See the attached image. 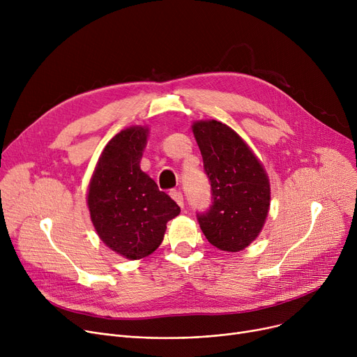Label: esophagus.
<instances>
[{"instance_id":"34e87169","label":"esophagus","mask_w":357,"mask_h":357,"mask_svg":"<svg viewBox=\"0 0 357 357\" xmlns=\"http://www.w3.org/2000/svg\"><path fill=\"white\" fill-rule=\"evenodd\" d=\"M171 197L175 199V202L179 205V207H183V197H182V192L179 190H172Z\"/></svg>"}]
</instances>
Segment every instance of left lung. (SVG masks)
<instances>
[{"instance_id": "8db88e82", "label": "left lung", "mask_w": 357, "mask_h": 357, "mask_svg": "<svg viewBox=\"0 0 357 357\" xmlns=\"http://www.w3.org/2000/svg\"><path fill=\"white\" fill-rule=\"evenodd\" d=\"M192 131L211 182L210 210L197 214L207 240L220 250L246 249L265 226L271 185L264 165L233 128L195 121Z\"/></svg>"}]
</instances>
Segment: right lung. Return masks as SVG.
Masks as SVG:
<instances>
[{"label":"right lung","mask_w":357,"mask_h":357,"mask_svg":"<svg viewBox=\"0 0 357 357\" xmlns=\"http://www.w3.org/2000/svg\"><path fill=\"white\" fill-rule=\"evenodd\" d=\"M149 128L121 130L104 147L88 186L91 221L100 238L123 257L137 260L153 253L166 222L181 208L140 169Z\"/></svg>","instance_id":"obj_1"}]
</instances>
